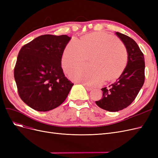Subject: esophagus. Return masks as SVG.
I'll list each match as a JSON object with an SVG mask.
<instances>
[{
	"label": "esophagus",
	"mask_w": 158,
	"mask_h": 158,
	"mask_svg": "<svg viewBox=\"0 0 158 158\" xmlns=\"http://www.w3.org/2000/svg\"><path fill=\"white\" fill-rule=\"evenodd\" d=\"M85 88L86 89V90H88V91H92V88H89V87H88V86H85Z\"/></svg>",
	"instance_id": "34e87169"
}]
</instances>
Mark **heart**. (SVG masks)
I'll return each instance as SVG.
<instances>
[{"instance_id":"heart-1","label":"heart","mask_w":158,"mask_h":158,"mask_svg":"<svg viewBox=\"0 0 158 158\" xmlns=\"http://www.w3.org/2000/svg\"><path fill=\"white\" fill-rule=\"evenodd\" d=\"M89 57V65L78 66L69 73L75 82L86 85H98L106 78L118 77L127 63L125 46L117 38L106 33L95 32L72 39L66 45L62 55V66L68 72L74 66L82 64Z\"/></svg>"}]
</instances>
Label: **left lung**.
<instances>
[{
  "instance_id": "obj_1",
  "label": "left lung",
  "mask_w": 158,
  "mask_h": 158,
  "mask_svg": "<svg viewBox=\"0 0 158 158\" xmlns=\"http://www.w3.org/2000/svg\"><path fill=\"white\" fill-rule=\"evenodd\" d=\"M115 34L125 45L128 54L125 69L115 82L102 89L103 97L95 102L100 108L117 112L127 107L135 99L144 82V55L135 41L119 32Z\"/></svg>"
}]
</instances>
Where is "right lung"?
<instances>
[{
  "mask_svg": "<svg viewBox=\"0 0 158 158\" xmlns=\"http://www.w3.org/2000/svg\"><path fill=\"white\" fill-rule=\"evenodd\" d=\"M71 37L44 35L23 45L14 74L22 101L37 111H49L63 103L74 84L66 78L61 59Z\"/></svg>",
  "mask_w": 158,
  "mask_h": 158,
  "instance_id": "add662e5",
  "label": "right lung"
}]
</instances>
